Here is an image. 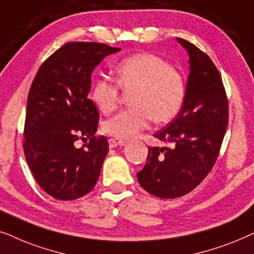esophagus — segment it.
<instances>
[{
  "label": "esophagus",
  "mask_w": 254,
  "mask_h": 254,
  "mask_svg": "<svg viewBox=\"0 0 254 254\" xmlns=\"http://www.w3.org/2000/svg\"><path fill=\"white\" fill-rule=\"evenodd\" d=\"M127 144V140H122V139H115V138H113V139L109 140V146L113 148V147H116V146H122V145Z\"/></svg>",
  "instance_id": "34e87169"
}]
</instances>
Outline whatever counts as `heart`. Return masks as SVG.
I'll return each instance as SVG.
<instances>
[{
    "instance_id": "heart-1",
    "label": "heart",
    "mask_w": 254,
    "mask_h": 254,
    "mask_svg": "<svg viewBox=\"0 0 254 254\" xmlns=\"http://www.w3.org/2000/svg\"><path fill=\"white\" fill-rule=\"evenodd\" d=\"M116 82L99 77L93 82L90 99L104 114L117 107L121 87L132 92L130 109L120 111L103 123V131L118 139H130L146 129L152 120L157 124L171 122L180 113L186 99V83L170 63L151 53L123 59L116 66Z\"/></svg>"
}]
</instances>
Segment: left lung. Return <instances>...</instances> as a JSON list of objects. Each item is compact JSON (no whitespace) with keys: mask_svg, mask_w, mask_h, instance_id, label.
<instances>
[{"mask_svg":"<svg viewBox=\"0 0 254 254\" xmlns=\"http://www.w3.org/2000/svg\"><path fill=\"white\" fill-rule=\"evenodd\" d=\"M189 54L186 99L180 113L155 138L170 147H148L137 173L141 187L160 198L188 194L209 174L217 160L229 122V103L217 67L208 54L177 38Z\"/></svg>","mask_w":254,"mask_h":254,"instance_id":"8db88e82","label":"left lung"}]
</instances>
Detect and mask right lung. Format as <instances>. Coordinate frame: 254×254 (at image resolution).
I'll use <instances>...</instances> for the list:
<instances>
[{"label": "right lung", "mask_w": 254, "mask_h": 254, "mask_svg": "<svg viewBox=\"0 0 254 254\" xmlns=\"http://www.w3.org/2000/svg\"><path fill=\"white\" fill-rule=\"evenodd\" d=\"M120 47L103 43L64 44L39 67L30 88L23 148L40 188L57 200L82 197L95 187L109 144L96 136L99 111L88 99L90 77ZM90 141L77 149L79 138Z\"/></svg>", "instance_id": "1"}]
</instances>
